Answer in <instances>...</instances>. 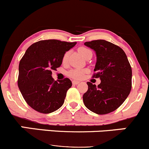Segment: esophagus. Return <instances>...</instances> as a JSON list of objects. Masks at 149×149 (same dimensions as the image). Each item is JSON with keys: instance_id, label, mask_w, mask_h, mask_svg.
<instances>
[{"instance_id": "34e87169", "label": "esophagus", "mask_w": 149, "mask_h": 149, "mask_svg": "<svg viewBox=\"0 0 149 149\" xmlns=\"http://www.w3.org/2000/svg\"><path fill=\"white\" fill-rule=\"evenodd\" d=\"M79 81H77V80H74V81H72V84L73 85H78V84L79 83Z\"/></svg>"}]
</instances>
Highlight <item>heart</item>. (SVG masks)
I'll use <instances>...</instances> for the list:
<instances>
[{
    "mask_svg": "<svg viewBox=\"0 0 149 149\" xmlns=\"http://www.w3.org/2000/svg\"><path fill=\"white\" fill-rule=\"evenodd\" d=\"M78 52L80 54L81 56H83L84 58L86 57V56L89 54L92 53V52L90 51L88 49L85 48V47H79L78 49ZM68 52H66L65 54L63 55V57H62V63L65 64L67 62V59H68ZM87 72V70H80V69H73L71 70L68 72V75L71 77L74 78V79H81L82 77L85 75V74Z\"/></svg>",
    "mask_w": 149,
    "mask_h": 149,
    "instance_id": "b5f03b06",
    "label": "heart"
}]
</instances>
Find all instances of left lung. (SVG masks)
Segmentation results:
<instances>
[{
  "mask_svg": "<svg viewBox=\"0 0 149 149\" xmlns=\"http://www.w3.org/2000/svg\"><path fill=\"white\" fill-rule=\"evenodd\" d=\"M85 45L95 52L96 73L93 77H99L101 82L97 86L87 82L84 104L96 114H108L119 108L130 94L131 67L125 53L118 46L105 40L87 41Z\"/></svg>",
  "mask_w": 149,
  "mask_h": 149,
  "instance_id": "1",
  "label": "left lung"
}]
</instances>
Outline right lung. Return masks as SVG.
<instances>
[{"label": "right lung", "mask_w": 149, "mask_h": 149, "mask_svg": "<svg viewBox=\"0 0 149 149\" xmlns=\"http://www.w3.org/2000/svg\"><path fill=\"white\" fill-rule=\"evenodd\" d=\"M76 44L49 39L34 43L27 49L18 67V86L33 110L47 114L62 106L72 82L69 78L54 81L52 70L60 67L63 55Z\"/></svg>", "instance_id": "obj_1"}]
</instances>
